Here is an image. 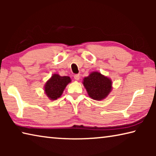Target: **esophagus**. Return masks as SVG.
Wrapping results in <instances>:
<instances>
[{
	"label": "esophagus",
	"mask_w": 156,
	"mask_h": 156,
	"mask_svg": "<svg viewBox=\"0 0 156 156\" xmlns=\"http://www.w3.org/2000/svg\"><path fill=\"white\" fill-rule=\"evenodd\" d=\"M73 77H74L75 80H78L79 79H80V74H75L74 76H73Z\"/></svg>",
	"instance_id": "34e87169"
}]
</instances>
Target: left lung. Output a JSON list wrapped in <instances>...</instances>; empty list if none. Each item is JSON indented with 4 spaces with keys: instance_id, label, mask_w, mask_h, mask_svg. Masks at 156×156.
<instances>
[{
    "instance_id": "1",
    "label": "left lung",
    "mask_w": 156,
    "mask_h": 156,
    "mask_svg": "<svg viewBox=\"0 0 156 156\" xmlns=\"http://www.w3.org/2000/svg\"><path fill=\"white\" fill-rule=\"evenodd\" d=\"M83 84L89 96L96 100L106 98L112 89V81L99 72H93L84 78Z\"/></svg>"
}]
</instances>
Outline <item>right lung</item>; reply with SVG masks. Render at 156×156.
Listing matches in <instances>:
<instances>
[{
  "instance_id": "obj_1",
  "label": "right lung",
  "mask_w": 156,
  "mask_h": 156,
  "mask_svg": "<svg viewBox=\"0 0 156 156\" xmlns=\"http://www.w3.org/2000/svg\"><path fill=\"white\" fill-rule=\"evenodd\" d=\"M71 79L68 76H60L54 74L47 82L44 91L51 100H56L61 96L67 84L70 83Z\"/></svg>"
}]
</instances>
